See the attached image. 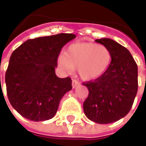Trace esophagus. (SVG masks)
<instances>
[{
    "mask_svg": "<svg viewBox=\"0 0 146 146\" xmlns=\"http://www.w3.org/2000/svg\"><path fill=\"white\" fill-rule=\"evenodd\" d=\"M80 85V83L78 82V81H77L76 80H73V81H72V86H73V88L74 89V88H76L77 86H79Z\"/></svg>",
    "mask_w": 146,
    "mask_h": 146,
    "instance_id": "1",
    "label": "esophagus"
}]
</instances>
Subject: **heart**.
<instances>
[{
	"label": "heart",
	"instance_id": "b5f03b06",
	"mask_svg": "<svg viewBox=\"0 0 146 146\" xmlns=\"http://www.w3.org/2000/svg\"><path fill=\"white\" fill-rule=\"evenodd\" d=\"M112 54L104 45L81 42L69 45L64 55L58 58V64L66 71L77 69L84 81H94L103 76L110 66Z\"/></svg>",
	"mask_w": 146,
	"mask_h": 146
}]
</instances>
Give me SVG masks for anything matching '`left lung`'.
Wrapping results in <instances>:
<instances>
[{
  "mask_svg": "<svg viewBox=\"0 0 146 146\" xmlns=\"http://www.w3.org/2000/svg\"><path fill=\"white\" fill-rule=\"evenodd\" d=\"M110 49V66L103 76L83 83L89 96L85 114L98 124L115 122L128 114L137 93V65L127 48L110 38L95 40Z\"/></svg>",
  "mask_w": 146,
  "mask_h": 146,
  "instance_id": "left-lung-1",
  "label": "left lung"
}]
</instances>
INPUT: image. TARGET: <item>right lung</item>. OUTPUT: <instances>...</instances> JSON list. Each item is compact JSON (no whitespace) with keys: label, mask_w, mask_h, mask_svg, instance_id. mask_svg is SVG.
Wrapping results in <instances>:
<instances>
[{"label":"right lung","mask_w":146,"mask_h":146,"mask_svg":"<svg viewBox=\"0 0 146 146\" xmlns=\"http://www.w3.org/2000/svg\"><path fill=\"white\" fill-rule=\"evenodd\" d=\"M76 36L72 33L30 39L12 53L5 73L9 101L25 118L43 121L56 114L61 98L72 90L70 77L55 73L62 47Z\"/></svg>","instance_id":"add662e5"}]
</instances>
